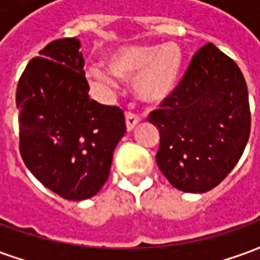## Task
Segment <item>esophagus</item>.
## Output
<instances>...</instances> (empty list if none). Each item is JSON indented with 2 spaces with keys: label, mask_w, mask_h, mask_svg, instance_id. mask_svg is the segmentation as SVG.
<instances>
[{
  "label": "esophagus",
  "mask_w": 260,
  "mask_h": 260,
  "mask_svg": "<svg viewBox=\"0 0 260 260\" xmlns=\"http://www.w3.org/2000/svg\"><path fill=\"white\" fill-rule=\"evenodd\" d=\"M141 121V118L136 115L135 113H132V111H126L125 113V122H126V129L132 131L135 128V125L138 124Z\"/></svg>",
  "instance_id": "esophagus-1"
}]
</instances>
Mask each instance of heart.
I'll return each mask as SVG.
<instances>
[{"mask_svg": "<svg viewBox=\"0 0 260 260\" xmlns=\"http://www.w3.org/2000/svg\"><path fill=\"white\" fill-rule=\"evenodd\" d=\"M108 72L117 79H132L136 99L146 104H161L178 89L185 67V55L175 43L160 46H129L114 50L106 57ZM100 68H91L87 76L93 85H114L113 78Z\"/></svg>", "mask_w": 260, "mask_h": 260, "instance_id": "obj_1", "label": "heart"}]
</instances>
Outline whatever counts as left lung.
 Instances as JSON below:
<instances>
[{"label":"left lung","mask_w":260,"mask_h":260,"mask_svg":"<svg viewBox=\"0 0 260 260\" xmlns=\"http://www.w3.org/2000/svg\"><path fill=\"white\" fill-rule=\"evenodd\" d=\"M147 119L160 134L156 161L170 184L192 193L210 191L234 169L249 139L244 75L207 43L195 53L174 94Z\"/></svg>","instance_id":"1"}]
</instances>
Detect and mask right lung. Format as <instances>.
<instances>
[{"label":"right lung","instance_id":"right-lung-1","mask_svg":"<svg viewBox=\"0 0 260 260\" xmlns=\"http://www.w3.org/2000/svg\"><path fill=\"white\" fill-rule=\"evenodd\" d=\"M80 43H48L23 71L16 89L19 150L43 185L68 201L102 189L124 136V111L89 97Z\"/></svg>","mask_w":260,"mask_h":260}]
</instances>
